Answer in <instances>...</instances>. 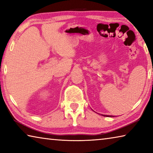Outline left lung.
<instances>
[{
    "instance_id": "left-lung-1",
    "label": "left lung",
    "mask_w": 153,
    "mask_h": 153,
    "mask_svg": "<svg viewBox=\"0 0 153 153\" xmlns=\"http://www.w3.org/2000/svg\"><path fill=\"white\" fill-rule=\"evenodd\" d=\"M102 116H105V117H114V116H111H111H110V115H102Z\"/></svg>"
}]
</instances>
